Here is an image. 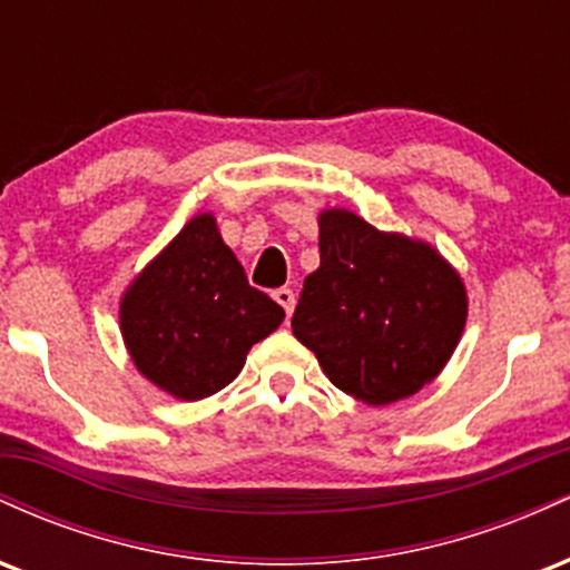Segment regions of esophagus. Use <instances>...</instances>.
Returning a JSON list of instances; mask_svg holds the SVG:
<instances>
[{"label":"esophagus","mask_w":570,"mask_h":570,"mask_svg":"<svg viewBox=\"0 0 570 570\" xmlns=\"http://www.w3.org/2000/svg\"><path fill=\"white\" fill-rule=\"evenodd\" d=\"M273 299H276V303H278L281 307H284L286 318H289L292 311H294V303H297V297H294V292L286 289V286H281V289L273 292Z\"/></svg>","instance_id":"obj_1"}]
</instances>
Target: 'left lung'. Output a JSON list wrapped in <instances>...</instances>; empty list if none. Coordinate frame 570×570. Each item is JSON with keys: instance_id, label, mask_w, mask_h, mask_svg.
Instances as JSON below:
<instances>
[{"instance_id": "8db88e82", "label": "left lung", "mask_w": 570, "mask_h": 570, "mask_svg": "<svg viewBox=\"0 0 570 570\" xmlns=\"http://www.w3.org/2000/svg\"><path fill=\"white\" fill-rule=\"evenodd\" d=\"M318 252L292 332L326 377L367 404H391L434 381L466 324L453 267L431 246L377 233L340 208L318 217Z\"/></svg>"}]
</instances>
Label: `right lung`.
Here are the masks:
<instances>
[{
  "label": "right lung",
  "mask_w": 570,
  "mask_h": 570,
  "mask_svg": "<svg viewBox=\"0 0 570 570\" xmlns=\"http://www.w3.org/2000/svg\"><path fill=\"white\" fill-rule=\"evenodd\" d=\"M284 322V307L248 286L217 222L200 214L134 281L120 326L136 367L163 391L198 402L238 375L246 353Z\"/></svg>",
  "instance_id": "add662e5"
}]
</instances>
